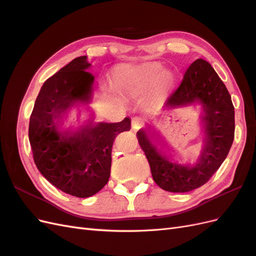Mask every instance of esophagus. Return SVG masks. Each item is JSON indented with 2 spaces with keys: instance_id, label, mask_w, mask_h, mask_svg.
<instances>
[{
  "instance_id": "esophagus-1",
  "label": "esophagus",
  "mask_w": 256,
  "mask_h": 256,
  "mask_svg": "<svg viewBox=\"0 0 256 256\" xmlns=\"http://www.w3.org/2000/svg\"><path fill=\"white\" fill-rule=\"evenodd\" d=\"M131 126H132L134 130H138L144 127V122L140 118H132V122H131Z\"/></svg>"
}]
</instances>
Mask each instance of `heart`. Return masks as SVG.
<instances>
[{
	"label": "heart",
	"mask_w": 256,
	"mask_h": 256,
	"mask_svg": "<svg viewBox=\"0 0 256 256\" xmlns=\"http://www.w3.org/2000/svg\"><path fill=\"white\" fill-rule=\"evenodd\" d=\"M161 66L156 63H145L141 65H128L120 67L115 74L114 82L116 88L122 92H136L152 88L157 81L161 90L168 81V76H160Z\"/></svg>",
	"instance_id": "obj_1"
}]
</instances>
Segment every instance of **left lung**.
<instances>
[{
    "instance_id": "left-lung-1",
    "label": "left lung",
    "mask_w": 256,
    "mask_h": 256,
    "mask_svg": "<svg viewBox=\"0 0 256 256\" xmlns=\"http://www.w3.org/2000/svg\"><path fill=\"white\" fill-rule=\"evenodd\" d=\"M194 102L203 106L206 136L196 166L171 162L152 143L145 130L136 132L154 182L168 192H189L206 184L226 160L234 141L235 111L230 95L212 65L202 58L193 62L186 70L166 106L178 108Z\"/></svg>"
}]
</instances>
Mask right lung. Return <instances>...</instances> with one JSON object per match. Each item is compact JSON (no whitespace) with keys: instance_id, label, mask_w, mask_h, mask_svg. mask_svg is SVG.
Masks as SVG:
<instances>
[{"instance_id":"1","label":"right lung","mask_w":256,"mask_h":256,"mask_svg":"<svg viewBox=\"0 0 256 256\" xmlns=\"http://www.w3.org/2000/svg\"><path fill=\"white\" fill-rule=\"evenodd\" d=\"M86 56H79L44 83L30 118L28 138L34 162L54 187L76 198L102 190L111 173L115 138L131 127L130 118L120 122H90L78 132L60 131L58 122L78 102H88L94 76Z\"/></svg>"}]
</instances>
